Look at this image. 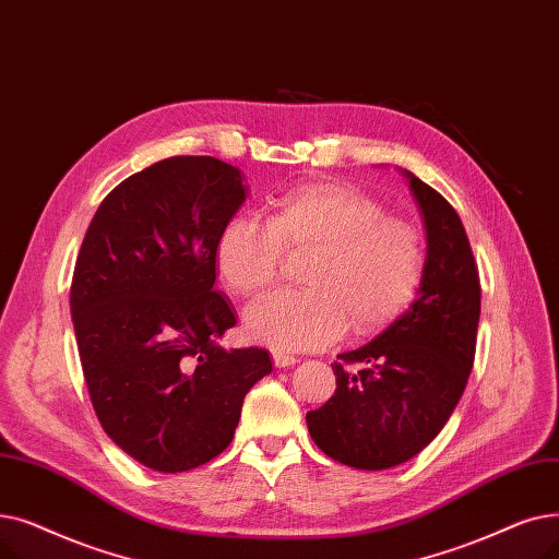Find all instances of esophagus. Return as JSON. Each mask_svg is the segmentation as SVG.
Segmentation results:
<instances>
[{"mask_svg":"<svg viewBox=\"0 0 559 559\" xmlns=\"http://www.w3.org/2000/svg\"><path fill=\"white\" fill-rule=\"evenodd\" d=\"M273 364H275L277 368H288V366L298 364V359L290 357V355H284V353H273Z\"/></svg>","mask_w":559,"mask_h":559,"instance_id":"1","label":"esophagus"}]
</instances>
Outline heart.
<instances>
[{"mask_svg":"<svg viewBox=\"0 0 559 559\" xmlns=\"http://www.w3.org/2000/svg\"><path fill=\"white\" fill-rule=\"evenodd\" d=\"M286 254H311L302 294H277L254 305L246 328L277 353L321 350L345 325L376 334L391 325L425 277L428 252L420 229L391 218L386 206L353 186L309 183L271 200L265 223L229 218L214 246V265L238 298L269 290Z\"/></svg>","mask_w":559,"mask_h":559,"instance_id":"1","label":"heart"}]
</instances>
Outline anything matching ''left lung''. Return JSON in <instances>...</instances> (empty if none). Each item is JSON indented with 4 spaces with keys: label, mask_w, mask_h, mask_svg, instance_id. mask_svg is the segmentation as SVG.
<instances>
[{
    "label": "left lung",
    "mask_w": 559,
    "mask_h": 559,
    "mask_svg": "<svg viewBox=\"0 0 559 559\" xmlns=\"http://www.w3.org/2000/svg\"><path fill=\"white\" fill-rule=\"evenodd\" d=\"M401 173L428 236L423 284L384 332L336 357L334 395L307 414L313 443L361 471L403 464L441 432L468 382L480 321V277L457 211Z\"/></svg>",
    "instance_id": "8db88e82"
}]
</instances>
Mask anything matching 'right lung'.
Here are the masks:
<instances>
[{
  "mask_svg": "<svg viewBox=\"0 0 559 559\" xmlns=\"http://www.w3.org/2000/svg\"><path fill=\"white\" fill-rule=\"evenodd\" d=\"M246 195L221 158H164L102 200L74 263L70 311L95 414L158 473L221 455L246 393L273 370L261 348L216 343L236 316L214 288V246Z\"/></svg>",
  "mask_w": 559,
  "mask_h": 559,
  "instance_id": "1",
  "label": "right lung"
}]
</instances>
